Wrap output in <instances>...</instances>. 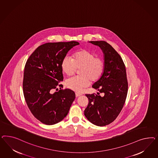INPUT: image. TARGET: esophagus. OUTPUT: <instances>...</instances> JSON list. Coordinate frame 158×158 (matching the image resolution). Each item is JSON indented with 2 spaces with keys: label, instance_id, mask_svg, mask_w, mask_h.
<instances>
[{
  "label": "esophagus",
  "instance_id": "34e87169",
  "mask_svg": "<svg viewBox=\"0 0 158 158\" xmlns=\"http://www.w3.org/2000/svg\"><path fill=\"white\" fill-rule=\"evenodd\" d=\"M75 94H76V96H77V97H79V96H81V94L79 93H77V92H76V93H75Z\"/></svg>",
  "mask_w": 158,
  "mask_h": 158
}]
</instances>
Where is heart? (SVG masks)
Returning a JSON list of instances; mask_svg holds the SVG:
<instances>
[{
    "mask_svg": "<svg viewBox=\"0 0 158 158\" xmlns=\"http://www.w3.org/2000/svg\"><path fill=\"white\" fill-rule=\"evenodd\" d=\"M61 68L62 72L68 76L74 74L77 68H81L80 76L71 77L66 81L69 89L79 92L89 86L90 80L96 81L100 78L104 72V63L101 58L96 57L94 53L81 50L73 53L72 58L68 56L63 58Z\"/></svg>",
    "mask_w": 158,
    "mask_h": 158,
    "instance_id": "obj_1",
    "label": "heart"
}]
</instances>
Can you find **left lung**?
Masks as SVG:
<instances>
[{"label":"left lung","mask_w":158,"mask_h":158,"mask_svg":"<svg viewBox=\"0 0 158 158\" xmlns=\"http://www.w3.org/2000/svg\"><path fill=\"white\" fill-rule=\"evenodd\" d=\"M89 42L99 46L104 53V72L92 87L104 96L86 94L89 102L85 115L93 124L104 126L115 120L124 105L128 90L126 68L120 56L110 44L105 41Z\"/></svg>","instance_id":"obj_1"}]
</instances>
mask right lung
Instances as JSON below:
<instances>
[{"instance_id":"1","label":"right lung","mask_w":158,"mask_h":158,"mask_svg":"<svg viewBox=\"0 0 158 158\" xmlns=\"http://www.w3.org/2000/svg\"><path fill=\"white\" fill-rule=\"evenodd\" d=\"M78 44L75 41L43 44L25 64L23 84L25 100L31 113L44 124H56L64 119L75 98L74 91L62 90L59 83L64 79L62 58Z\"/></svg>"}]
</instances>
